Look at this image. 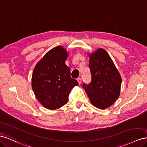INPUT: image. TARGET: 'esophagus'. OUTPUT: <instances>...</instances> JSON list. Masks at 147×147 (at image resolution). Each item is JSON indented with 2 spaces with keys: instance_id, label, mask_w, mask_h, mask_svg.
Instances as JSON below:
<instances>
[{
  "instance_id": "esophagus-1",
  "label": "esophagus",
  "mask_w": 147,
  "mask_h": 147,
  "mask_svg": "<svg viewBox=\"0 0 147 147\" xmlns=\"http://www.w3.org/2000/svg\"><path fill=\"white\" fill-rule=\"evenodd\" d=\"M77 82H78V84L80 85L81 83H82V78H81L80 77H78V78H77Z\"/></svg>"
}]
</instances>
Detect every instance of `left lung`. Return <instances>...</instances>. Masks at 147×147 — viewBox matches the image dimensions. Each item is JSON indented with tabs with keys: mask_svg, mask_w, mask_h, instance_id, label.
<instances>
[{
	"mask_svg": "<svg viewBox=\"0 0 147 147\" xmlns=\"http://www.w3.org/2000/svg\"><path fill=\"white\" fill-rule=\"evenodd\" d=\"M90 57L89 67L92 82L83 87L92 105L101 109L109 108L120 95L122 78L108 53L99 48Z\"/></svg>",
	"mask_w": 147,
	"mask_h": 147,
	"instance_id": "obj_1",
	"label": "left lung"
}]
</instances>
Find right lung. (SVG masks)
<instances>
[{
  "label": "right lung",
  "mask_w": 147,
  "mask_h": 147,
  "mask_svg": "<svg viewBox=\"0 0 147 147\" xmlns=\"http://www.w3.org/2000/svg\"><path fill=\"white\" fill-rule=\"evenodd\" d=\"M69 53L61 46L48 51L37 64L32 74L31 85L39 102L45 107L55 110L68 102L70 90L78 85L70 77L65 64Z\"/></svg>",
  "instance_id": "obj_1"
}]
</instances>
